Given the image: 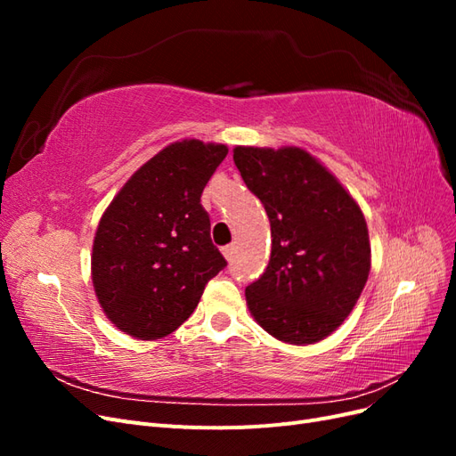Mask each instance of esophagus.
I'll return each instance as SVG.
<instances>
[{
    "instance_id": "esophagus-1",
    "label": "esophagus",
    "mask_w": 456,
    "mask_h": 456,
    "mask_svg": "<svg viewBox=\"0 0 456 456\" xmlns=\"http://www.w3.org/2000/svg\"><path fill=\"white\" fill-rule=\"evenodd\" d=\"M223 255L226 256V260H228V262H232V260H233V255H236V245L230 243V245L223 247Z\"/></svg>"
}]
</instances>
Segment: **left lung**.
Masks as SVG:
<instances>
[{"mask_svg": "<svg viewBox=\"0 0 456 456\" xmlns=\"http://www.w3.org/2000/svg\"><path fill=\"white\" fill-rule=\"evenodd\" d=\"M233 163L270 218L272 255L245 297L256 323L289 344L342 325L370 270L360 205L306 150L236 146Z\"/></svg>", "mask_w": 456, "mask_h": 456, "instance_id": "8db88e82", "label": "left lung"}]
</instances>
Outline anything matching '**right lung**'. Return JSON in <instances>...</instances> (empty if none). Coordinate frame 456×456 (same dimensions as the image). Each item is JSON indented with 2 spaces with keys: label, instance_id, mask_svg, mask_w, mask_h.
Returning <instances> with one entry per match:
<instances>
[{
  "label": "right lung",
  "instance_id": "add662e5",
  "mask_svg": "<svg viewBox=\"0 0 456 456\" xmlns=\"http://www.w3.org/2000/svg\"><path fill=\"white\" fill-rule=\"evenodd\" d=\"M226 154L224 144H169L108 205L94 233L91 272L96 298L123 333L141 340L173 333L226 266L201 205Z\"/></svg>",
  "mask_w": 456,
  "mask_h": 456
}]
</instances>
